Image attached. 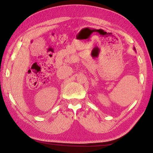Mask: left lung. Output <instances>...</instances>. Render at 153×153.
<instances>
[{"label":"left lung","instance_id":"obj_1","mask_svg":"<svg viewBox=\"0 0 153 153\" xmlns=\"http://www.w3.org/2000/svg\"><path fill=\"white\" fill-rule=\"evenodd\" d=\"M134 50H136V49H135V48H134Z\"/></svg>","mask_w":153,"mask_h":153}]
</instances>
